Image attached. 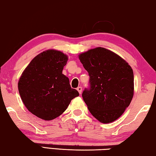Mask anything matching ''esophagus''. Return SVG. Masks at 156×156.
Returning a JSON list of instances; mask_svg holds the SVG:
<instances>
[{
  "label": "esophagus",
  "mask_w": 156,
  "mask_h": 156,
  "mask_svg": "<svg viewBox=\"0 0 156 156\" xmlns=\"http://www.w3.org/2000/svg\"><path fill=\"white\" fill-rule=\"evenodd\" d=\"M77 90L79 92V94H81V93H82V87H78L77 88Z\"/></svg>",
  "instance_id": "34e87169"
}]
</instances>
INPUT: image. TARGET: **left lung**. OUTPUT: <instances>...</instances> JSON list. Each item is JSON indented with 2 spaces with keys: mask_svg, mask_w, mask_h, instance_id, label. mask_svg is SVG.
I'll use <instances>...</instances> for the list:
<instances>
[{
  "mask_svg": "<svg viewBox=\"0 0 156 156\" xmlns=\"http://www.w3.org/2000/svg\"><path fill=\"white\" fill-rule=\"evenodd\" d=\"M79 59L89 76V87L82 94L89 111L102 123L117 120L133 98V69L120 56L103 47L83 53Z\"/></svg>",
  "mask_w": 156,
  "mask_h": 156,
  "instance_id": "obj_1",
  "label": "left lung"
}]
</instances>
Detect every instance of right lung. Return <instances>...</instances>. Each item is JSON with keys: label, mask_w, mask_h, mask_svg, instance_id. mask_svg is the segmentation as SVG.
Masks as SVG:
<instances>
[{"label": "right lung", "mask_w": 156, "mask_h": 156, "mask_svg": "<svg viewBox=\"0 0 156 156\" xmlns=\"http://www.w3.org/2000/svg\"><path fill=\"white\" fill-rule=\"evenodd\" d=\"M68 58L62 52L49 49L37 55L23 72L18 91L27 109L37 117L51 120L67 109L71 100L79 96L62 74Z\"/></svg>", "instance_id": "add662e5"}]
</instances>
